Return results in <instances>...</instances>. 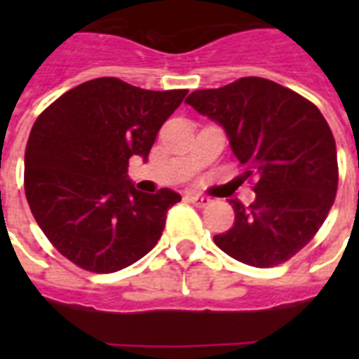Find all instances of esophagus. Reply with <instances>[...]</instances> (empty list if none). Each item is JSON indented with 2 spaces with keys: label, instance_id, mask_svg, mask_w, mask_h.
Returning a JSON list of instances; mask_svg holds the SVG:
<instances>
[{
  "label": "esophagus",
  "instance_id": "esophagus-1",
  "mask_svg": "<svg viewBox=\"0 0 359 359\" xmlns=\"http://www.w3.org/2000/svg\"><path fill=\"white\" fill-rule=\"evenodd\" d=\"M186 199H188L190 203H194L196 207H207V205H210V199H208V197L197 196V194H188Z\"/></svg>",
  "mask_w": 359,
  "mask_h": 359
}]
</instances>
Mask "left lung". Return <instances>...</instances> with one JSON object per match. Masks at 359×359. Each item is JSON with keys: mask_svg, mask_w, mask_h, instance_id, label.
<instances>
[{"mask_svg": "<svg viewBox=\"0 0 359 359\" xmlns=\"http://www.w3.org/2000/svg\"><path fill=\"white\" fill-rule=\"evenodd\" d=\"M186 102L225 130L231 151L257 180L255 201L229 199L235 224L214 236L236 261L268 268L289 261L315 236L337 191V151L315 104L264 78L194 91Z\"/></svg>", "mask_w": 359, "mask_h": 359, "instance_id": "8db88e82", "label": "left lung"}]
</instances>
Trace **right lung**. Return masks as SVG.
Segmentation results:
<instances>
[{"instance_id":"obj_1","label":"right lung","mask_w":359,"mask_h":359,"mask_svg":"<svg viewBox=\"0 0 359 359\" xmlns=\"http://www.w3.org/2000/svg\"><path fill=\"white\" fill-rule=\"evenodd\" d=\"M186 93L97 78L39 115L25 147V197L61 255L89 272L111 273L156 245L180 196L169 188L135 190L128 160L147 162L158 130Z\"/></svg>"}]
</instances>
